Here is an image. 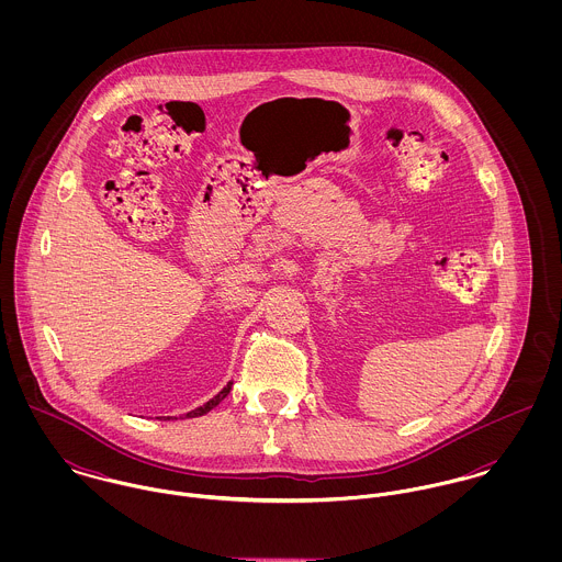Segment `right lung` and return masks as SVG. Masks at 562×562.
<instances>
[{
	"label": "right lung",
	"mask_w": 562,
	"mask_h": 562,
	"mask_svg": "<svg viewBox=\"0 0 562 562\" xmlns=\"http://www.w3.org/2000/svg\"><path fill=\"white\" fill-rule=\"evenodd\" d=\"M229 392H232V383H229V385H227V387H225V390H223L218 396H214L212 401H207L205 404H203V406H199V408H194V411L186 413V417H199V415H205V413H210V411H212V408H214L218 402H223L225 398H227V394H229Z\"/></svg>",
	"instance_id": "add662e5"
}]
</instances>
